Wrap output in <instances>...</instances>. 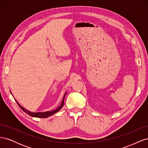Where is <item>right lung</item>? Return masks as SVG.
I'll return each mask as SVG.
<instances>
[{"label": "right lung", "instance_id": "right-lung-1", "mask_svg": "<svg viewBox=\"0 0 148 148\" xmlns=\"http://www.w3.org/2000/svg\"><path fill=\"white\" fill-rule=\"evenodd\" d=\"M66 94V92H65V95L64 96L63 99H62V101L61 102V104L60 105V106L58 107L55 110H51V111L44 112H30V111H29L28 110L25 109V108H23V107H22V106H21V105L16 101V103L18 104V105L19 106V107H20V108L22 110H23L25 113H26L27 114H28L29 115L31 116V117H38V118H47V117H49V116L52 115L53 114H54L56 112H59L62 108V107L64 106V99H65V97Z\"/></svg>", "mask_w": 148, "mask_h": 148}]
</instances>
